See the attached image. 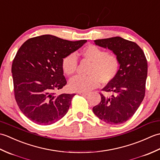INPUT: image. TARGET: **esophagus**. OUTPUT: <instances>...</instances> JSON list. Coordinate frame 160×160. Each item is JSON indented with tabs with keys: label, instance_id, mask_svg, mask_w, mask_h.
<instances>
[{
	"label": "esophagus",
	"instance_id": "1",
	"mask_svg": "<svg viewBox=\"0 0 160 160\" xmlns=\"http://www.w3.org/2000/svg\"><path fill=\"white\" fill-rule=\"evenodd\" d=\"M78 93L80 95H82V96H87V95L89 94L88 93H84V92H79Z\"/></svg>",
	"mask_w": 160,
	"mask_h": 160
}]
</instances>
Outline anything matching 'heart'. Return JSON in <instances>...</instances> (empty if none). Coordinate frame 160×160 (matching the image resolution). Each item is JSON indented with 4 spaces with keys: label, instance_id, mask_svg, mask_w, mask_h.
<instances>
[{
    "label": "heart",
    "instance_id": "1",
    "mask_svg": "<svg viewBox=\"0 0 160 160\" xmlns=\"http://www.w3.org/2000/svg\"><path fill=\"white\" fill-rule=\"evenodd\" d=\"M82 57L91 62L87 77L78 76L71 79L70 89L76 92H89L100 85L113 81L120 70V60L117 56L109 54L107 51L89 45L82 50ZM62 67L67 76H72L76 72L78 59L75 53H70L62 60Z\"/></svg>",
    "mask_w": 160,
    "mask_h": 160
}]
</instances>
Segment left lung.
<instances>
[{
    "mask_svg": "<svg viewBox=\"0 0 160 160\" xmlns=\"http://www.w3.org/2000/svg\"><path fill=\"white\" fill-rule=\"evenodd\" d=\"M94 42L112 51L118 56L120 70L115 79L102 89L113 95L108 98L101 94V102L93 108V111L107 124H122L134 115L144 98L148 71L147 58L136 43L121 37L98 39Z\"/></svg>",
    "mask_w": 160,
    "mask_h": 160,
    "instance_id": "8db88e82",
    "label": "left lung"
}]
</instances>
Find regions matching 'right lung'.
<instances>
[{"label":"right lung","mask_w":160,"mask_h":160,"mask_svg":"<svg viewBox=\"0 0 160 160\" xmlns=\"http://www.w3.org/2000/svg\"><path fill=\"white\" fill-rule=\"evenodd\" d=\"M86 42L42 35L20 47L12 66L14 96L20 111L30 120L49 125L66 115L75 93H55L67 84L62 62Z\"/></svg>","instance_id":"1"}]
</instances>
